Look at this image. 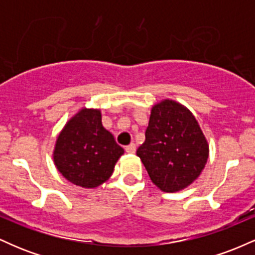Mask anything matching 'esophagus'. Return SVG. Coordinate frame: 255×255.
I'll return each mask as SVG.
<instances>
[{
    "label": "esophagus",
    "mask_w": 255,
    "mask_h": 255,
    "mask_svg": "<svg viewBox=\"0 0 255 255\" xmlns=\"http://www.w3.org/2000/svg\"><path fill=\"white\" fill-rule=\"evenodd\" d=\"M135 150H136V146H135V144H133V142L128 146H126V152H128V153H134Z\"/></svg>",
    "instance_id": "esophagus-1"
}]
</instances>
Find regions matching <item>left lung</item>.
<instances>
[{
  "mask_svg": "<svg viewBox=\"0 0 255 255\" xmlns=\"http://www.w3.org/2000/svg\"><path fill=\"white\" fill-rule=\"evenodd\" d=\"M136 154L152 182L164 192H177L200 175L209 146L191 111L166 99L152 108L145 141Z\"/></svg>",
  "mask_w": 255,
  "mask_h": 255,
  "instance_id": "8db88e82",
  "label": "left lung"
}]
</instances>
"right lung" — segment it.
Wrapping results in <instances>:
<instances>
[{
    "instance_id": "add662e5",
    "label": "right lung",
    "mask_w": 255,
    "mask_h": 255,
    "mask_svg": "<svg viewBox=\"0 0 255 255\" xmlns=\"http://www.w3.org/2000/svg\"><path fill=\"white\" fill-rule=\"evenodd\" d=\"M124 148L102 125L99 110L83 109L57 137L54 160L69 182L93 188L111 176Z\"/></svg>"
}]
</instances>
